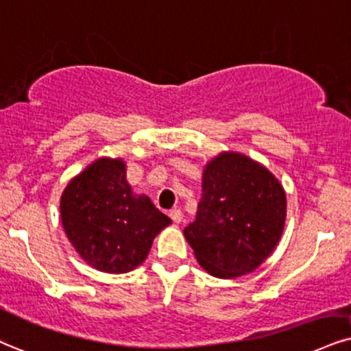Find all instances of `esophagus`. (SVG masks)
I'll return each instance as SVG.
<instances>
[{"label": "esophagus", "mask_w": 351, "mask_h": 351, "mask_svg": "<svg viewBox=\"0 0 351 351\" xmlns=\"http://www.w3.org/2000/svg\"><path fill=\"white\" fill-rule=\"evenodd\" d=\"M169 216H171L172 221L177 223V224H179V223L184 219V213H182V211H180L179 208H174V210L169 211Z\"/></svg>", "instance_id": "obj_1"}]
</instances>
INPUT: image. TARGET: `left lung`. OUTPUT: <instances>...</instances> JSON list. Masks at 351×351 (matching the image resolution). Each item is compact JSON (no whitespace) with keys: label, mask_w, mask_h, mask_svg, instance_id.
I'll return each instance as SVG.
<instances>
[{"label":"left lung","mask_w":351,"mask_h":351,"mask_svg":"<svg viewBox=\"0 0 351 351\" xmlns=\"http://www.w3.org/2000/svg\"><path fill=\"white\" fill-rule=\"evenodd\" d=\"M202 189L195 221L184 229L198 263L216 278L250 274L283 232V187L262 164L231 151L206 164Z\"/></svg>","instance_id":"1"}]
</instances>
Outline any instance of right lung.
I'll list each match as a JSON object with an SVG mask.
<instances>
[{"mask_svg": "<svg viewBox=\"0 0 351 351\" xmlns=\"http://www.w3.org/2000/svg\"><path fill=\"white\" fill-rule=\"evenodd\" d=\"M63 229L76 252L106 274H127L148 257L171 224L146 195H135L122 159L101 158L70 180L60 200Z\"/></svg>", "mask_w": 351, "mask_h": 351, "instance_id": "obj_1", "label": "right lung"}]
</instances>
